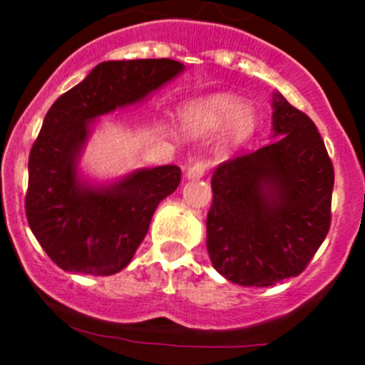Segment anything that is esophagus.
<instances>
[{"label":"esophagus","mask_w":365,"mask_h":365,"mask_svg":"<svg viewBox=\"0 0 365 365\" xmlns=\"http://www.w3.org/2000/svg\"><path fill=\"white\" fill-rule=\"evenodd\" d=\"M206 169H208V162L206 160H196L192 162V164L189 165V169H187L185 176L187 178H201V176L205 175Z\"/></svg>","instance_id":"esophagus-1"}]
</instances>
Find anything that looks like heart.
<instances>
[{
	"instance_id": "obj_1",
	"label": "heart",
	"mask_w": 365,
	"mask_h": 365,
	"mask_svg": "<svg viewBox=\"0 0 365 365\" xmlns=\"http://www.w3.org/2000/svg\"><path fill=\"white\" fill-rule=\"evenodd\" d=\"M182 120L196 132L215 130L227 123L230 138L233 141H244L256 125L254 111L242 104L240 98L231 95H215L203 102H192L182 109Z\"/></svg>"
}]
</instances>
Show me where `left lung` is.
<instances>
[{
    "label": "left lung",
    "mask_w": 365,
    "mask_h": 365,
    "mask_svg": "<svg viewBox=\"0 0 365 365\" xmlns=\"http://www.w3.org/2000/svg\"><path fill=\"white\" fill-rule=\"evenodd\" d=\"M275 141L219 165L206 217V249L220 275L264 288L297 277L332 220L334 165L314 121L274 98Z\"/></svg>",
    "instance_id": "8db88e82"
}]
</instances>
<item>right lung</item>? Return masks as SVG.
Returning a JSON list of instances; mask_svg holds the SVG:
<instances>
[{
  "instance_id": "1",
  "label": "right lung",
  "mask_w": 365,
  "mask_h": 365,
  "mask_svg": "<svg viewBox=\"0 0 365 365\" xmlns=\"http://www.w3.org/2000/svg\"><path fill=\"white\" fill-rule=\"evenodd\" d=\"M183 68L169 58L104 61L47 111L29 152L24 208L33 235L61 270H123L155 208L180 185L178 165H160L91 189L77 180L76 165L91 120L141 101Z\"/></svg>"
}]
</instances>
